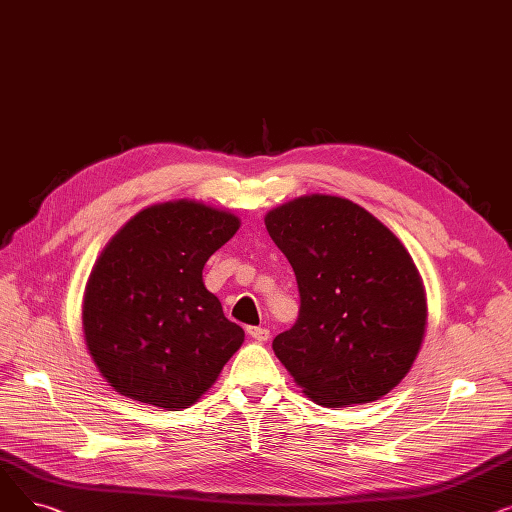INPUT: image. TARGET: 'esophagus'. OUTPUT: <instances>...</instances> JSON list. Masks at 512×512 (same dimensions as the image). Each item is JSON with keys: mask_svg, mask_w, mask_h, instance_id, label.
I'll return each mask as SVG.
<instances>
[{"mask_svg": "<svg viewBox=\"0 0 512 512\" xmlns=\"http://www.w3.org/2000/svg\"><path fill=\"white\" fill-rule=\"evenodd\" d=\"M247 334L255 340V342H265L267 338H270V330L267 328H257V326H251V328H247Z\"/></svg>", "mask_w": 512, "mask_h": 512, "instance_id": "34e87169", "label": "esophagus"}]
</instances>
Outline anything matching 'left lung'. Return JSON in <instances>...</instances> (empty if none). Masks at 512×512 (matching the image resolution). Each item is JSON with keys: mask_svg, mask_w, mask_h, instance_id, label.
<instances>
[{"mask_svg": "<svg viewBox=\"0 0 512 512\" xmlns=\"http://www.w3.org/2000/svg\"><path fill=\"white\" fill-rule=\"evenodd\" d=\"M265 228L297 276L301 311L274 353L321 407L365 405L411 371L427 299L413 257L361 205L303 195L265 213Z\"/></svg>", "mask_w": 512, "mask_h": 512, "instance_id": "8db88e82", "label": "left lung"}]
</instances>
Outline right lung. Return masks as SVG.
I'll return each mask as SVG.
<instances>
[{"label": "right lung", "instance_id": "obj_1", "mask_svg": "<svg viewBox=\"0 0 512 512\" xmlns=\"http://www.w3.org/2000/svg\"><path fill=\"white\" fill-rule=\"evenodd\" d=\"M238 215L193 199L151 205L101 251L87 280V351L118 394L188 409L215 384L245 330L203 284L207 259L236 234Z\"/></svg>", "mask_w": 512, "mask_h": 512}]
</instances>
